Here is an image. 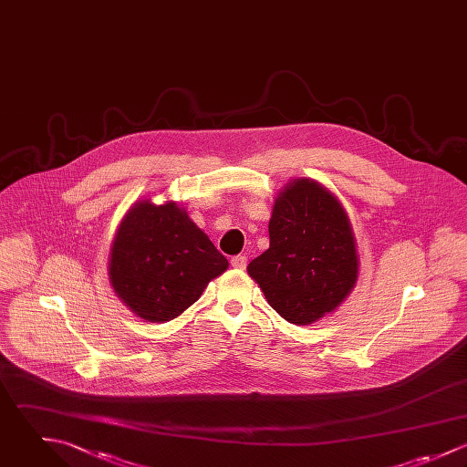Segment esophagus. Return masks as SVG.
<instances>
[{
  "mask_svg": "<svg viewBox=\"0 0 467 467\" xmlns=\"http://www.w3.org/2000/svg\"><path fill=\"white\" fill-rule=\"evenodd\" d=\"M231 265H233L234 269H245V265H247V256H245V254L233 256V258H231Z\"/></svg>",
  "mask_w": 467,
  "mask_h": 467,
  "instance_id": "34e87169",
  "label": "esophagus"
}]
</instances>
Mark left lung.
<instances>
[{"label": "left lung", "mask_w": 467, "mask_h": 467, "mask_svg": "<svg viewBox=\"0 0 467 467\" xmlns=\"http://www.w3.org/2000/svg\"><path fill=\"white\" fill-rule=\"evenodd\" d=\"M247 273L291 324L309 326L333 313L358 278L355 234L338 198L315 180L289 182L275 200L269 249Z\"/></svg>", "instance_id": "1"}]
</instances>
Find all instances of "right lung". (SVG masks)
<instances>
[{"instance_id": "obj_1", "label": "right lung", "mask_w": 467, "mask_h": 467, "mask_svg": "<svg viewBox=\"0 0 467 467\" xmlns=\"http://www.w3.org/2000/svg\"><path fill=\"white\" fill-rule=\"evenodd\" d=\"M227 258L176 202L134 203L123 216L109 258L118 298L147 322H169L191 307Z\"/></svg>"}]
</instances>
